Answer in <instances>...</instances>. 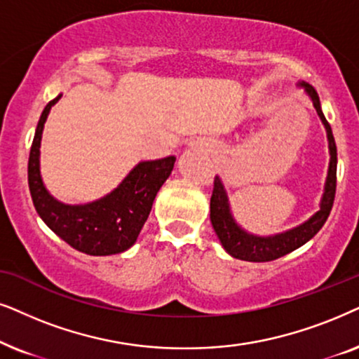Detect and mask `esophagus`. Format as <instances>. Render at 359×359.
Masks as SVG:
<instances>
[{
	"label": "esophagus",
	"instance_id": "esophagus-1",
	"mask_svg": "<svg viewBox=\"0 0 359 359\" xmlns=\"http://www.w3.org/2000/svg\"><path fill=\"white\" fill-rule=\"evenodd\" d=\"M192 149H200V151H208V144L205 141H194L192 142Z\"/></svg>",
	"mask_w": 359,
	"mask_h": 359
}]
</instances>
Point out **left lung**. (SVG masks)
Wrapping results in <instances>:
<instances>
[{
    "label": "left lung",
    "instance_id": "8db88e82",
    "mask_svg": "<svg viewBox=\"0 0 359 359\" xmlns=\"http://www.w3.org/2000/svg\"><path fill=\"white\" fill-rule=\"evenodd\" d=\"M297 87L304 88V92L312 100L313 108L317 109V114L322 119L325 131H327L330 164L323 195L322 200H320V210L317 213H313L307 222H304L292 229H287V231L277 233V235L272 236L252 235V233L246 231L245 228H241V224H238L235 217H233L226 189H224L222 179L217 175L215 177L212 200H210V222H212V226L215 233H217L219 243H222L223 250L229 256L236 257V259L250 262H267L289 255V252L295 251L297 248L304 246L305 243L312 240L320 231V228L323 226L325 222H327L330 212H332L337 190V144L335 140H333L332 128H330L328 121L323 116L322 107H320V98L315 88L305 82H299Z\"/></svg>",
    "mask_w": 359,
    "mask_h": 359
}]
</instances>
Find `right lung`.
Instances as JSON below:
<instances>
[{
  "label": "right lung",
  "instance_id": "right-lung-1",
  "mask_svg": "<svg viewBox=\"0 0 359 359\" xmlns=\"http://www.w3.org/2000/svg\"><path fill=\"white\" fill-rule=\"evenodd\" d=\"M55 97L42 111L27 164V182L32 203L47 226L67 245L90 256H109L135 245L144 226L162 184L174 169L175 157L142 161L130 170L121 184L104 197L83 205H69L52 197L41 175V140Z\"/></svg>",
  "mask_w": 359,
  "mask_h": 359
}]
</instances>
